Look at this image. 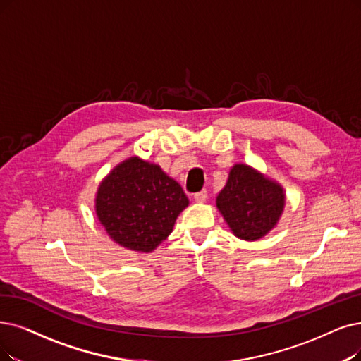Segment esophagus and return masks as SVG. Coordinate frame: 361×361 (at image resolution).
I'll return each instance as SVG.
<instances>
[{"label": "esophagus", "instance_id": "1", "mask_svg": "<svg viewBox=\"0 0 361 361\" xmlns=\"http://www.w3.org/2000/svg\"><path fill=\"white\" fill-rule=\"evenodd\" d=\"M194 200L198 201V203H204V201L207 200V191L203 190V191H200V192L194 194Z\"/></svg>", "mask_w": 361, "mask_h": 361}]
</instances>
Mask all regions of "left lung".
<instances>
[{"label":"left lung","instance_id":"1","mask_svg":"<svg viewBox=\"0 0 361 361\" xmlns=\"http://www.w3.org/2000/svg\"><path fill=\"white\" fill-rule=\"evenodd\" d=\"M286 204L283 186L247 164H234L216 207L233 234L255 241L277 225Z\"/></svg>","mask_w":361,"mask_h":361}]
</instances>
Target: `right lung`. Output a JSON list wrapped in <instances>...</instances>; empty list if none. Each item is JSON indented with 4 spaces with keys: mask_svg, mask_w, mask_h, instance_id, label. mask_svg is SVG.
Returning a JSON list of instances; mask_svg holds the SVG:
<instances>
[{
    "mask_svg": "<svg viewBox=\"0 0 361 361\" xmlns=\"http://www.w3.org/2000/svg\"><path fill=\"white\" fill-rule=\"evenodd\" d=\"M94 203L99 222L115 243L149 253L170 235L190 200L160 166L130 157L100 182Z\"/></svg>",
    "mask_w": 361,
    "mask_h": 361,
    "instance_id": "1",
    "label": "right lung"
}]
</instances>
